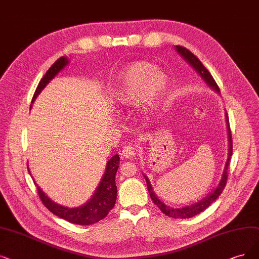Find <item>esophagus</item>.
Returning a JSON list of instances; mask_svg holds the SVG:
<instances>
[{
	"instance_id": "esophagus-1",
	"label": "esophagus",
	"mask_w": 259,
	"mask_h": 259,
	"mask_svg": "<svg viewBox=\"0 0 259 259\" xmlns=\"http://www.w3.org/2000/svg\"><path fill=\"white\" fill-rule=\"evenodd\" d=\"M137 154V149L133 146H125L122 149L121 155L125 158H132Z\"/></svg>"
}]
</instances>
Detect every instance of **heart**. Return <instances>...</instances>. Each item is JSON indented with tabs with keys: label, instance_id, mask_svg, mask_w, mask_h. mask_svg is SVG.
<instances>
[{
	"label": "heart",
	"instance_id": "obj_1",
	"mask_svg": "<svg viewBox=\"0 0 259 259\" xmlns=\"http://www.w3.org/2000/svg\"><path fill=\"white\" fill-rule=\"evenodd\" d=\"M168 88V77L162 71L148 63H135L119 75L115 86V100L128 105L137 97L150 111L155 108Z\"/></svg>",
	"mask_w": 259,
	"mask_h": 259
}]
</instances>
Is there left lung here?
Returning a JSON list of instances; mask_svg holds the SVG:
<instances>
[{
    "label": "left lung",
    "mask_w": 259,
    "mask_h": 259,
    "mask_svg": "<svg viewBox=\"0 0 259 259\" xmlns=\"http://www.w3.org/2000/svg\"><path fill=\"white\" fill-rule=\"evenodd\" d=\"M175 50L178 51V53L184 58V60L187 61V63L189 64V66H191L196 72H198L199 75H201V77L205 80L206 84H207L211 89H213L214 91L217 92H220V89L218 87V85H217L215 80L213 79V77L211 76V74L209 73V71L206 69L203 64L200 61V59L196 57L194 54H192L191 52L186 49L184 47H181V46H177L175 47ZM226 117V124H227V133H229V156H227V159H226V162H225V167H224V170H223V174H222V179L219 183V185L217 186V188L211 192L209 193L206 198H204L203 200H201L200 202L195 203V204H192L190 206H185V207H182V208H172V207H169V206L165 205L163 202H161L158 198L157 195L155 194V192L153 191V188H152V185L149 181V179L144 175V178H146V181H147V185H148V190H149V193H150V196L151 199L153 201V203L155 205H157V207L164 213L167 214L169 217H171V218H174V219H187V218H191V217L198 214L200 212H202L203 210H205L206 208L208 207V206L213 202L215 201L217 199H218V196L222 193L225 185H226V180H227V170H229V167H230V160H231V156L233 154V140H232V132H231V127H230V121H229V116H227V113L225 115Z\"/></svg>",
    "instance_id": "obj_1"
}]
</instances>
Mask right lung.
<instances>
[{
    "label": "right lung",
    "mask_w": 259,
    "mask_h": 259,
    "mask_svg": "<svg viewBox=\"0 0 259 259\" xmlns=\"http://www.w3.org/2000/svg\"><path fill=\"white\" fill-rule=\"evenodd\" d=\"M68 64H69L68 59L65 56H63L58 58L55 63L51 66V68L48 70L45 76L39 81V84L34 94L32 103L35 101V99L40 94L41 90L49 84L50 80L53 79L58 72L63 70ZM119 162H120V157L118 154L113 155V156L107 161L105 173L103 175L102 181L100 182L95 194L92 195V198L87 203L79 206V207L69 208L53 202L34 182L37 187L39 198L51 212H53L55 215L59 217L61 219H65L71 223L78 224V225L95 224L100 220L104 219L116 204L117 186H116L115 179H116L117 170L119 168ZM27 169H28V165H27ZM28 172H29V169H28Z\"/></svg>",
    "instance_id": "obj_1"
}]
</instances>
